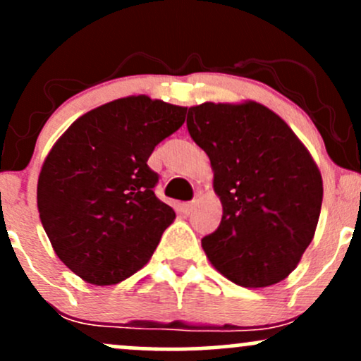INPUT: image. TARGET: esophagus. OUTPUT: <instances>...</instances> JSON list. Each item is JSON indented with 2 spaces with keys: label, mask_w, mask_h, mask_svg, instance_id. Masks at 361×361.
I'll return each instance as SVG.
<instances>
[{
  "label": "esophagus",
  "mask_w": 361,
  "mask_h": 361,
  "mask_svg": "<svg viewBox=\"0 0 361 361\" xmlns=\"http://www.w3.org/2000/svg\"><path fill=\"white\" fill-rule=\"evenodd\" d=\"M193 209H195V202H186V204L181 205V212L186 215H188L190 212H193Z\"/></svg>",
  "instance_id": "1"
}]
</instances>
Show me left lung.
I'll list each match as a JSON object with an SVG mask.
<instances>
[{"mask_svg": "<svg viewBox=\"0 0 361 361\" xmlns=\"http://www.w3.org/2000/svg\"><path fill=\"white\" fill-rule=\"evenodd\" d=\"M186 126L207 152L222 221L202 239L207 258L235 285L263 288L295 270L316 234L322 176L283 118L258 102H205Z\"/></svg>", "mask_w": 361, "mask_h": 361, "instance_id": "left-lung-1", "label": "left lung"}]
</instances>
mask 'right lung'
I'll return each mask as SVG.
<instances>
[{
  "mask_svg": "<svg viewBox=\"0 0 361 361\" xmlns=\"http://www.w3.org/2000/svg\"><path fill=\"white\" fill-rule=\"evenodd\" d=\"M186 106L147 94L86 111L56 140L37 183L40 222L59 259L91 285H115L151 259L176 214L154 195V147Z\"/></svg>",
  "mask_w": 361,
  "mask_h": 361,
  "instance_id": "obj_1",
  "label": "right lung"
}]
</instances>
